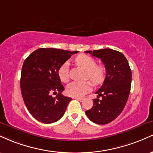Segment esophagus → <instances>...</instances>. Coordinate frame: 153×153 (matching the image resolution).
<instances>
[{"mask_svg": "<svg viewBox=\"0 0 153 153\" xmlns=\"http://www.w3.org/2000/svg\"><path fill=\"white\" fill-rule=\"evenodd\" d=\"M75 99L78 100V101H82V100H83V98H82V97H75Z\"/></svg>", "mask_w": 153, "mask_h": 153, "instance_id": "esophagus-1", "label": "esophagus"}]
</instances>
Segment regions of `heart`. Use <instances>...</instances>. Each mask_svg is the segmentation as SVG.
Masks as SVG:
<instances>
[{"label": "heart", "mask_w": 153, "mask_h": 153, "mask_svg": "<svg viewBox=\"0 0 153 153\" xmlns=\"http://www.w3.org/2000/svg\"><path fill=\"white\" fill-rule=\"evenodd\" d=\"M75 62L87 71L86 77L94 85H99L104 82L106 76V68L104 65H97L95 59L87 54H79L75 59ZM57 75L62 82H67L69 80V64L64 62L59 68ZM91 89L89 81L70 82L66 87V93L73 97H80L88 93Z\"/></svg>", "instance_id": "1"}]
</instances>
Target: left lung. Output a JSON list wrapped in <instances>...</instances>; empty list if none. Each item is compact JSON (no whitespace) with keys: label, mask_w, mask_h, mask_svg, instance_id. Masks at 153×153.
<instances>
[{"label":"left lung","mask_w":153,"mask_h":153,"mask_svg":"<svg viewBox=\"0 0 153 153\" xmlns=\"http://www.w3.org/2000/svg\"><path fill=\"white\" fill-rule=\"evenodd\" d=\"M85 52L101 59L106 68V79L96 92L97 99L85 114L93 122L108 124L122 113L127 103L131 88V69L127 58L118 51L103 49Z\"/></svg>","instance_id":"left-lung-1"}]
</instances>
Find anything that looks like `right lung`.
<instances>
[{
	"instance_id": "add662e5",
	"label": "right lung",
	"mask_w": 153,
	"mask_h": 153,
	"mask_svg": "<svg viewBox=\"0 0 153 153\" xmlns=\"http://www.w3.org/2000/svg\"><path fill=\"white\" fill-rule=\"evenodd\" d=\"M78 51L39 48L25 59L20 85L26 108L39 122L50 124L64 115L72 98L62 94L65 90L57 75L59 68ZM56 94L55 97L51 94Z\"/></svg>"
}]
</instances>
